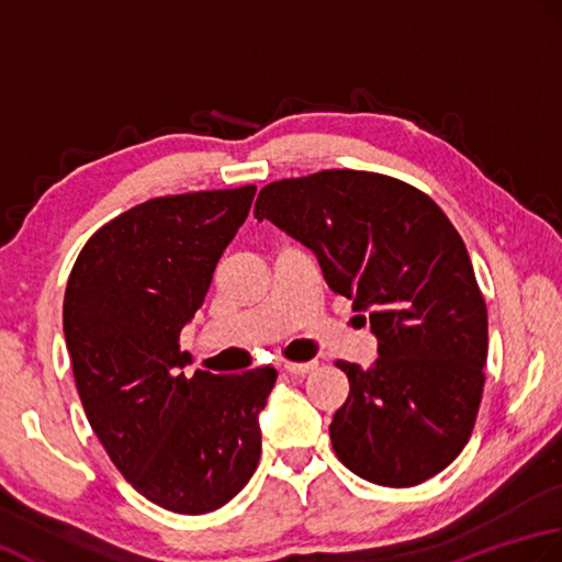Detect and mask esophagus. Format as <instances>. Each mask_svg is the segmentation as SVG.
<instances>
[{
    "label": "esophagus",
    "instance_id": "34e87169",
    "mask_svg": "<svg viewBox=\"0 0 562 562\" xmlns=\"http://www.w3.org/2000/svg\"><path fill=\"white\" fill-rule=\"evenodd\" d=\"M315 366H317V361H305V363H285L283 369L293 375H305V373H311Z\"/></svg>",
    "mask_w": 562,
    "mask_h": 562
}]
</instances>
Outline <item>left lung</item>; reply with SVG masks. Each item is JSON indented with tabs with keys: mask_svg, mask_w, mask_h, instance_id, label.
<instances>
[{
	"mask_svg": "<svg viewBox=\"0 0 562 562\" xmlns=\"http://www.w3.org/2000/svg\"><path fill=\"white\" fill-rule=\"evenodd\" d=\"M255 217L311 249L378 339L369 369L337 361L349 378L329 425L339 461L383 487L441 473L471 439L487 361V307L449 217L403 181L357 169L273 181Z\"/></svg>",
	"mask_w": 562,
	"mask_h": 562,
	"instance_id": "8db88e82",
	"label": "left lung"
}]
</instances>
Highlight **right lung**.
<instances>
[{
	"instance_id": "add662e5",
	"label": "right lung",
	"mask_w": 562,
	"mask_h": 562,
	"mask_svg": "<svg viewBox=\"0 0 562 562\" xmlns=\"http://www.w3.org/2000/svg\"><path fill=\"white\" fill-rule=\"evenodd\" d=\"M257 187L145 201L89 237L72 267L63 329L91 429L155 505L205 514L257 471L259 412L277 371H196L179 335Z\"/></svg>"
}]
</instances>
